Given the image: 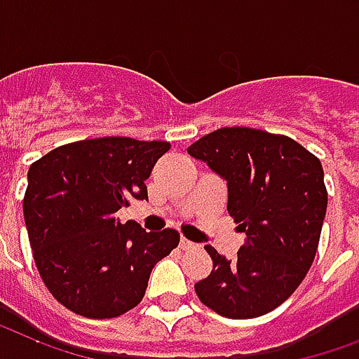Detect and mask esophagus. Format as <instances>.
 I'll return each mask as SVG.
<instances>
[{"label": "esophagus", "instance_id": "1", "mask_svg": "<svg viewBox=\"0 0 359 359\" xmlns=\"http://www.w3.org/2000/svg\"><path fill=\"white\" fill-rule=\"evenodd\" d=\"M180 248H182V250H191V248H195V244L191 241H187V238H182V241H180Z\"/></svg>", "mask_w": 359, "mask_h": 359}]
</instances>
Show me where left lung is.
I'll list each match as a JSON object with an SVG mask.
<instances>
[{"label":"left lung","mask_w":359,"mask_h":359,"mask_svg":"<svg viewBox=\"0 0 359 359\" xmlns=\"http://www.w3.org/2000/svg\"><path fill=\"white\" fill-rule=\"evenodd\" d=\"M227 180V210L246 233L233 261L206 246L214 269L195 284L202 304L233 320L263 316L290 297L316 257L327 189L320 158L295 140L225 126L187 147Z\"/></svg>","instance_id":"1"}]
</instances>
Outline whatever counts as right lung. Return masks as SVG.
<instances>
[{
	"label": "right lung",
	"mask_w": 359,
	"mask_h": 359,
	"mask_svg": "<svg viewBox=\"0 0 359 359\" xmlns=\"http://www.w3.org/2000/svg\"><path fill=\"white\" fill-rule=\"evenodd\" d=\"M168 142L123 136L81 140L48 151L28 170L24 219L43 284L67 311L117 318L144 299L149 274L180 233H145L117 212L147 198L145 180Z\"/></svg>",
	"instance_id": "obj_1"
}]
</instances>
